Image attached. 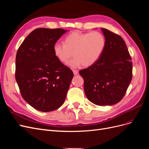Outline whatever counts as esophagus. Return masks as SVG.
Instances as JSON below:
<instances>
[{
  "instance_id": "obj_1",
  "label": "esophagus",
  "mask_w": 149,
  "mask_h": 149,
  "mask_svg": "<svg viewBox=\"0 0 149 149\" xmlns=\"http://www.w3.org/2000/svg\"><path fill=\"white\" fill-rule=\"evenodd\" d=\"M73 73H74V75L78 74V71L77 70H73Z\"/></svg>"
}]
</instances>
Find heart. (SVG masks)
<instances>
[{"mask_svg":"<svg viewBox=\"0 0 149 149\" xmlns=\"http://www.w3.org/2000/svg\"><path fill=\"white\" fill-rule=\"evenodd\" d=\"M106 46V40L102 33H80L74 31L68 35L64 39V44L56 43L53 45L54 55L63 64L72 68H78L81 65L91 66L100 60Z\"/></svg>","mask_w":149,"mask_h":149,"instance_id":"heart-1","label":"heart"}]
</instances>
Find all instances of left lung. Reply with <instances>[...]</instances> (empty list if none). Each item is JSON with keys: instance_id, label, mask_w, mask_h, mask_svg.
<instances>
[{"instance_id": "left-lung-1", "label": "left lung", "mask_w": 149, "mask_h": 149, "mask_svg": "<svg viewBox=\"0 0 149 149\" xmlns=\"http://www.w3.org/2000/svg\"><path fill=\"white\" fill-rule=\"evenodd\" d=\"M106 40L102 56L95 64L79 71L88 100L98 106H111L124 96L132 77L131 57L119 35L101 28Z\"/></svg>"}]
</instances>
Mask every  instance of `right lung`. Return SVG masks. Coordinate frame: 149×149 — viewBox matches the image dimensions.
I'll return each mask as SVG.
<instances>
[{
  "mask_svg": "<svg viewBox=\"0 0 149 149\" xmlns=\"http://www.w3.org/2000/svg\"><path fill=\"white\" fill-rule=\"evenodd\" d=\"M66 31L62 29H36L18 49L16 81L24 100L40 111L49 112L61 107L73 79V71L53 52V45Z\"/></svg>",
  "mask_w": 149,
  "mask_h": 149,
  "instance_id": "1",
  "label": "right lung"
}]
</instances>
